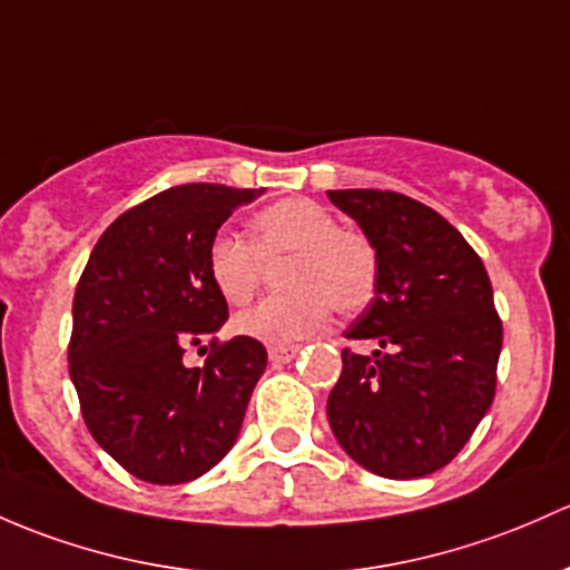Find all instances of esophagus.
<instances>
[{
	"label": "esophagus",
	"mask_w": 570,
	"mask_h": 570,
	"mask_svg": "<svg viewBox=\"0 0 570 570\" xmlns=\"http://www.w3.org/2000/svg\"><path fill=\"white\" fill-rule=\"evenodd\" d=\"M297 352H301V346H269V363L273 365H284V363H292L297 357Z\"/></svg>",
	"instance_id": "1"
}]
</instances>
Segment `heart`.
Returning a JSON list of instances; mask_svg holds the SVG:
<instances>
[{"instance_id": "b5f03b06", "label": "heart", "mask_w": 570, "mask_h": 570, "mask_svg": "<svg viewBox=\"0 0 570 570\" xmlns=\"http://www.w3.org/2000/svg\"><path fill=\"white\" fill-rule=\"evenodd\" d=\"M289 259L286 295H273L235 320V331L267 346H289L322 333L331 305L357 314L380 286L374 239L346 229L327 207L311 199L275 202L250 218V243L220 232L207 248V273L229 305H245L259 289L267 265Z\"/></svg>"}]
</instances>
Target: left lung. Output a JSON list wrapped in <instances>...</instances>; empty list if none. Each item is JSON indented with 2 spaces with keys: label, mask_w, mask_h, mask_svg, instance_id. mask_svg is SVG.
<instances>
[{
  "label": "left lung",
  "mask_w": 570,
  "mask_h": 570,
  "mask_svg": "<svg viewBox=\"0 0 570 570\" xmlns=\"http://www.w3.org/2000/svg\"><path fill=\"white\" fill-rule=\"evenodd\" d=\"M380 250V286L341 352L327 421L368 472L423 478L456 459L494 401L502 322L481 256L440 213L404 194L327 190Z\"/></svg>",
  "instance_id": "obj_1"
}]
</instances>
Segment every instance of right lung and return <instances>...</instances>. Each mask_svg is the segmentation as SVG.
Listing matches in <instances>:
<instances>
[{
    "instance_id": "right-lung-1",
    "label": "right lung",
    "mask_w": 570,
    "mask_h": 570,
    "mask_svg": "<svg viewBox=\"0 0 570 570\" xmlns=\"http://www.w3.org/2000/svg\"><path fill=\"white\" fill-rule=\"evenodd\" d=\"M265 188L188 183L125 209L89 254L73 297L70 380L89 434L139 481L175 487L235 445L267 350L215 333L229 305L207 273L220 224ZM213 337L205 366L181 363Z\"/></svg>"
}]
</instances>
